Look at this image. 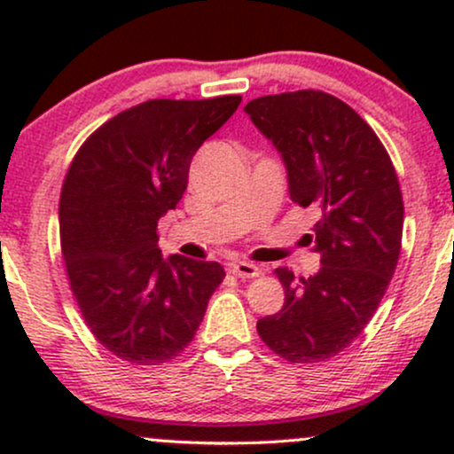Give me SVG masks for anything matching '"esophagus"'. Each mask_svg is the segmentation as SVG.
Here are the masks:
<instances>
[{
    "label": "esophagus",
    "mask_w": 454,
    "mask_h": 454,
    "mask_svg": "<svg viewBox=\"0 0 454 454\" xmlns=\"http://www.w3.org/2000/svg\"><path fill=\"white\" fill-rule=\"evenodd\" d=\"M228 273L241 279H254L260 275V269L252 262H231L228 264Z\"/></svg>",
    "instance_id": "esophagus-1"
}]
</instances>
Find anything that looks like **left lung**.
<instances>
[{"mask_svg":"<svg viewBox=\"0 0 454 454\" xmlns=\"http://www.w3.org/2000/svg\"><path fill=\"white\" fill-rule=\"evenodd\" d=\"M245 113L273 140L290 198L320 213L307 245L320 252L311 278L275 269L284 307L260 317L258 335L288 363H322L356 340L397 269L403 198L395 166L369 123L331 93L301 90L247 102Z\"/></svg>","mask_w":454,"mask_h":454,"instance_id":"1","label":"left lung"}]
</instances>
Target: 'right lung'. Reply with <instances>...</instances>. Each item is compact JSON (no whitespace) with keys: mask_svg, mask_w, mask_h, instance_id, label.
I'll return each instance as SVG.
<instances>
[{"mask_svg":"<svg viewBox=\"0 0 454 454\" xmlns=\"http://www.w3.org/2000/svg\"><path fill=\"white\" fill-rule=\"evenodd\" d=\"M241 104L147 100L108 119L76 151L59 198L67 281L85 325L121 361L158 364L194 340L226 273L161 258L158 222L187 187L192 158Z\"/></svg>","mask_w":454,"mask_h":454,"instance_id":"obj_1","label":"right lung"}]
</instances>
